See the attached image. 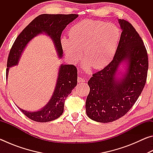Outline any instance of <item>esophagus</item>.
Segmentation results:
<instances>
[{"label":"esophagus","mask_w":153,"mask_h":153,"mask_svg":"<svg viewBox=\"0 0 153 153\" xmlns=\"http://www.w3.org/2000/svg\"><path fill=\"white\" fill-rule=\"evenodd\" d=\"M85 79H84L81 77H77V82L78 83H81V82H84Z\"/></svg>","instance_id":"obj_1"}]
</instances>
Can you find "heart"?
Wrapping results in <instances>:
<instances>
[{
    "mask_svg": "<svg viewBox=\"0 0 153 153\" xmlns=\"http://www.w3.org/2000/svg\"><path fill=\"white\" fill-rule=\"evenodd\" d=\"M69 38L62 37L61 46L69 60L76 63L82 56L85 66L99 69L108 65L117 51L121 32L112 23L84 19L74 25L69 31Z\"/></svg>",
    "mask_w": 153,
    "mask_h": 153,
    "instance_id": "heart-1",
    "label": "heart"
}]
</instances>
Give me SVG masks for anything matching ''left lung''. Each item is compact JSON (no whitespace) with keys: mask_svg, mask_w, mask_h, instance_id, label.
<instances>
[{"mask_svg":"<svg viewBox=\"0 0 153 153\" xmlns=\"http://www.w3.org/2000/svg\"><path fill=\"white\" fill-rule=\"evenodd\" d=\"M122 30L115 55L104 69L92 74L88 84L86 114L91 120L112 122L123 117L133 107L146 84L149 68L146 49L130 23L119 19ZM126 62L128 68L123 79L117 77L118 67Z\"/></svg>","mask_w":153,"mask_h":153,"instance_id":"8db88e82","label":"left lung"}]
</instances>
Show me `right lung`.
I'll return each mask as SVG.
<instances>
[{
	"instance_id": "add662e5",
	"label": "right lung",
	"mask_w": 153,
	"mask_h": 153,
	"mask_svg": "<svg viewBox=\"0 0 153 153\" xmlns=\"http://www.w3.org/2000/svg\"><path fill=\"white\" fill-rule=\"evenodd\" d=\"M78 17L77 14H42L36 17L19 33L10 50L6 77L9 67L17 65L21 55L28 42L40 33H45L53 40L59 58L63 56L61 44L62 32L69 23ZM77 71L74 65H61L59 67L55 89L47 105L35 112L23 110L18 107L25 116L37 122H48L60 117L63 113L65 100L77 85Z\"/></svg>"
}]
</instances>
